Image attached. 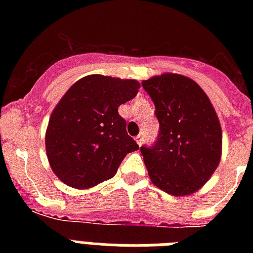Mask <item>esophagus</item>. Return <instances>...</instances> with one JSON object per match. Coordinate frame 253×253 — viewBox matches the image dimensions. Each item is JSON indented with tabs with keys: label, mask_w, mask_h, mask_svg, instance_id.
Wrapping results in <instances>:
<instances>
[{
	"label": "esophagus",
	"mask_w": 253,
	"mask_h": 253,
	"mask_svg": "<svg viewBox=\"0 0 253 253\" xmlns=\"http://www.w3.org/2000/svg\"><path fill=\"white\" fill-rule=\"evenodd\" d=\"M135 142H137L139 146H142V143H143V135H142V134H139V135H137V137H135Z\"/></svg>",
	"instance_id": "1"
}]
</instances>
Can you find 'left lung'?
Listing matches in <instances>:
<instances>
[{
	"label": "left lung",
	"instance_id": "1",
	"mask_svg": "<svg viewBox=\"0 0 253 253\" xmlns=\"http://www.w3.org/2000/svg\"><path fill=\"white\" fill-rule=\"evenodd\" d=\"M160 123L152 147H140L151 181L173 196L194 194L222 157V128L213 105L191 78L163 73L142 82Z\"/></svg>",
	"mask_w": 253,
	"mask_h": 253
}]
</instances>
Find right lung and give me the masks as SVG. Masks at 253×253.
Here are the masks:
<instances>
[{
	"mask_svg": "<svg viewBox=\"0 0 253 253\" xmlns=\"http://www.w3.org/2000/svg\"><path fill=\"white\" fill-rule=\"evenodd\" d=\"M139 87L135 80L101 75L86 76L69 87L51 113L45 134L49 165L60 181L90 189L114 177L125 156L139 149L118 113Z\"/></svg>",
	"mask_w": 253,
	"mask_h": 253,
	"instance_id": "1",
	"label": "right lung"
}]
</instances>
